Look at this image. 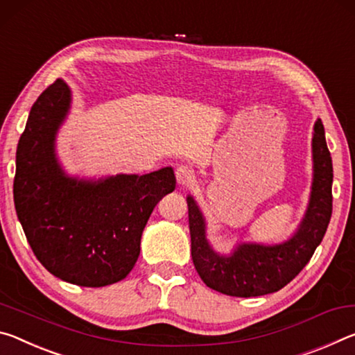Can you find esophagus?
I'll return each mask as SVG.
<instances>
[{
	"label": "esophagus",
	"instance_id": "obj_1",
	"mask_svg": "<svg viewBox=\"0 0 355 355\" xmlns=\"http://www.w3.org/2000/svg\"><path fill=\"white\" fill-rule=\"evenodd\" d=\"M176 179L178 182L181 185H189L193 182L195 179V171L193 168L189 166V165H181L176 168Z\"/></svg>",
	"mask_w": 355,
	"mask_h": 355
}]
</instances>
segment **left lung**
I'll use <instances>...</instances> for the list:
<instances>
[{
	"mask_svg": "<svg viewBox=\"0 0 355 355\" xmlns=\"http://www.w3.org/2000/svg\"><path fill=\"white\" fill-rule=\"evenodd\" d=\"M311 200L306 216L291 241L275 247L243 243L230 258L214 253L205 237V220L193 198H187L191 259L209 288L234 297H254L275 293L299 275L321 243L332 217L334 168L321 119L313 135Z\"/></svg>",
	"mask_w": 355,
	"mask_h": 355,
	"instance_id": "8db88e82",
	"label": "left lung"
}]
</instances>
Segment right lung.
Listing matches in <instances>:
<instances>
[{"instance_id":"obj_1","label":"right lung","mask_w":355,"mask_h":355,"mask_svg":"<svg viewBox=\"0 0 355 355\" xmlns=\"http://www.w3.org/2000/svg\"><path fill=\"white\" fill-rule=\"evenodd\" d=\"M71 91L56 80L37 97L17 146L14 202L28 243L61 280L101 288L123 280L135 266L150 212L176 187L171 168L119 174L101 182L66 178L53 141Z\"/></svg>"}]
</instances>
